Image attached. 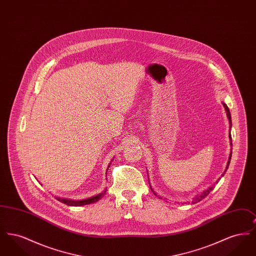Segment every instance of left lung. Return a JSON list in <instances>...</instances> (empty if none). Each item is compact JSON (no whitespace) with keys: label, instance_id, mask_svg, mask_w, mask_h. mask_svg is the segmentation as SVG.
Listing matches in <instances>:
<instances>
[{"label":"left lung","instance_id":"8db88e82","mask_svg":"<svg viewBox=\"0 0 256 256\" xmlns=\"http://www.w3.org/2000/svg\"><path fill=\"white\" fill-rule=\"evenodd\" d=\"M224 108H226V115H228V120H230V126L232 128V115H230V110H228V106H226V104H224ZM230 140H232V135H230ZM230 144H232V143H230ZM230 158H232V154H230V159H228V165H226V170L222 172V174L220 176V178H222V176L224 174V172H226V170H228V165H230ZM220 178L219 180H217V182H219V180H220ZM213 188H214V187L212 186V187H209V188H208L207 190H206V191H204V192H202L200 195L198 196L196 198H194V200L192 202V204H196V202H200L202 198H206V196L208 195V194H209V193H210L212 190H213ZM150 190L154 192V195L156 196H158V198H160L159 196H158L156 194V192L154 191V189H152V187H150Z\"/></svg>","mask_w":256,"mask_h":256}]
</instances>
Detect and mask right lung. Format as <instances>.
Wrapping results in <instances>:
<instances>
[{"label": "right lung", "mask_w": 256, "mask_h": 256, "mask_svg": "<svg viewBox=\"0 0 256 256\" xmlns=\"http://www.w3.org/2000/svg\"><path fill=\"white\" fill-rule=\"evenodd\" d=\"M106 190H104L102 193L98 194V195L95 196H91L89 198H86V200H65V198H58V200L67 204V206H86V204H93V202H96L98 200H100L104 194H106Z\"/></svg>", "instance_id": "right-lung-1"}]
</instances>
